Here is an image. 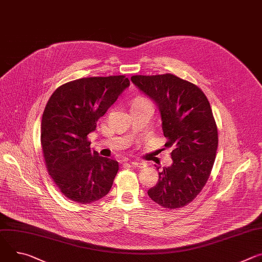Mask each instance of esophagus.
Listing matches in <instances>:
<instances>
[{"label":"esophagus","mask_w":262,"mask_h":262,"mask_svg":"<svg viewBox=\"0 0 262 262\" xmlns=\"http://www.w3.org/2000/svg\"><path fill=\"white\" fill-rule=\"evenodd\" d=\"M132 165L134 166V167H137V168H144V167H146V164L144 162H142V161H133Z\"/></svg>","instance_id":"1"}]
</instances>
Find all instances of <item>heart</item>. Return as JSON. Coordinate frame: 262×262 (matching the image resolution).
Listing matches in <instances>:
<instances>
[{
	"mask_svg": "<svg viewBox=\"0 0 262 262\" xmlns=\"http://www.w3.org/2000/svg\"><path fill=\"white\" fill-rule=\"evenodd\" d=\"M133 103H150L146 98H143V97H139L137 99L134 100Z\"/></svg>",
	"mask_w": 262,
	"mask_h": 262,
	"instance_id": "heart-1",
	"label": "heart"
}]
</instances>
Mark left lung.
<instances>
[{"instance_id": "1", "label": "left lung", "mask_w": 262, "mask_h": 262, "mask_svg": "<svg viewBox=\"0 0 262 262\" xmlns=\"http://www.w3.org/2000/svg\"><path fill=\"white\" fill-rule=\"evenodd\" d=\"M130 80L158 105L165 147L172 150L171 166L159 172L147 193L164 208L184 207L202 191L215 161L219 136L210 103L199 86L172 74Z\"/></svg>"}]
</instances>
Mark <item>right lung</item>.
Masks as SVG:
<instances>
[{
  "label": "right lung",
  "instance_id": "1",
  "mask_svg": "<svg viewBox=\"0 0 262 262\" xmlns=\"http://www.w3.org/2000/svg\"><path fill=\"white\" fill-rule=\"evenodd\" d=\"M128 86L124 75L81 78L57 88L47 102L40 127L46 167L69 200L90 204L111 190L118 162L92 151L88 135Z\"/></svg>",
  "mask_w": 262,
  "mask_h": 262
}]
</instances>
